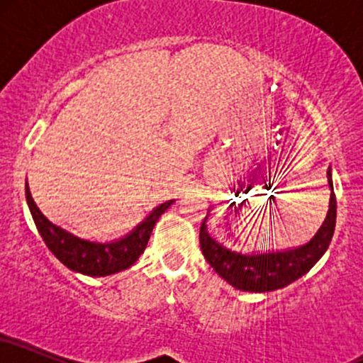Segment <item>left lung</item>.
<instances>
[{
	"mask_svg": "<svg viewBox=\"0 0 363 363\" xmlns=\"http://www.w3.org/2000/svg\"><path fill=\"white\" fill-rule=\"evenodd\" d=\"M328 184L331 189L326 218L315 235L307 244L285 251L237 252L225 247L208 232L206 220L199 228V244L203 256L225 281L242 291H273L290 285L303 277L328 251L336 225V196L333 187L331 167L328 169Z\"/></svg>",
	"mask_w": 363,
	"mask_h": 363,
	"instance_id": "left-lung-1",
	"label": "left lung"
}]
</instances>
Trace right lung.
<instances>
[{"mask_svg":"<svg viewBox=\"0 0 363 363\" xmlns=\"http://www.w3.org/2000/svg\"><path fill=\"white\" fill-rule=\"evenodd\" d=\"M25 196H27L28 210L34 218L37 230H39L49 251L66 268L86 274V277H109V274L119 273L135 264L141 254L145 252V247H147L158 218L174 203V199H170V201L158 205L143 222L136 225L129 234L121 237V239L101 242V240L83 239V237L74 235L66 228L45 218L32 199L28 184H25Z\"/></svg>","mask_w":363,"mask_h":363,"instance_id":"obj_1","label":"right lung"}]
</instances>
